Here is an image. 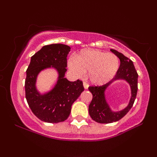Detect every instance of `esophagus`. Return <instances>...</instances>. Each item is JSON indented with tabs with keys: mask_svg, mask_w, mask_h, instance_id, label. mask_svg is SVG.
<instances>
[{
	"mask_svg": "<svg viewBox=\"0 0 157 157\" xmlns=\"http://www.w3.org/2000/svg\"><path fill=\"white\" fill-rule=\"evenodd\" d=\"M83 87H84V89H87L88 88H89V84L88 83H86V82H83Z\"/></svg>",
	"mask_w": 157,
	"mask_h": 157,
	"instance_id": "1",
	"label": "esophagus"
}]
</instances>
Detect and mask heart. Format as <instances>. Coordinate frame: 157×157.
I'll return each instance as SVG.
<instances>
[{
	"instance_id": "heart-1",
	"label": "heart",
	"mask_w": 157,
	"mask_h": 157,
	"mask_svg": "<svg viewBox=\"0 0 157 157\" xmlns=\"http://www.w3.org/2000/svg\"><path fill=\"white\" fill-rule=\"evenodd\" d=\"M68 66L77 78L84 77L88 71L90 82L96 86H102L112 80L117 73L120 60L113 53L97 49H85L75 57H70Z\"/></svg>"
}]
</instances>
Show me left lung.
<instances>
[{
  "label": "left lung",
  "instance_id": "left-lung-1",
  "mask_svg": "<svg viewBox=\"0 0 157 157\" xmlns=\"http://www.w3.org/2000/svg\"><path fill=\"white\" fill-rule=\"evenodd\" d=\"M111 52L118 57L120 65L117 73L110 82L102 86H90L89 91L93 98L89 106V112L91 119L99 123H111L122 119L132 108L137 93L138 75L130 59L114 49ZM117 80H124L129 83L131 89V97L129 104L125 109L120 111H113L107 101L105 91L109 85Z\"/></svg>",
  "mask_w": 157,
  "mask_h": 157
}]
</instances>
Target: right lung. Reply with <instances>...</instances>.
<instances>
[{
	"instance_id": "1",
	"label": "right lung",
	"mask_w": 157,
	"mask_h": 157,
	"mask_svg": "<svg viewBox=\"0 0 157 157\" xmlns=\"http://www.w3.org/2000/svg\"><path fill=\"white\" fill-rule=\"evenodd\" d=\"M71 48L67 45L55 44L44 46L31 57L25 81L26 98L34 114L49 123L63 122L69 116L74 102L84 91L82 81H68L65 77L67 55ZM54 68L59 77L54 87L41 94L36 86L37 76L42 71Z\"/></svg>"
}]
</instances>
